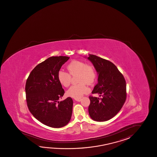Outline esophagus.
Instances as JSON below:
<instances>
[{
	"instance_id": "esophagus-1",
	"label": "esophagus",
	"mask_w": 157,
	"mask_h": 157,
	"mask_svg": "<svg viewBox=\"0 0 157 157\" xmlns=\"http://www.w3.org/2000/svg\"><path fill=\"white\" fill-rule=\"evenodd\" d=\"M74 100H75V101H80V100H81V98H74Z\"/></svg>"
}]
</instances>
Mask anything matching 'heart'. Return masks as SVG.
Segmentation results:
<instances>
[{
    "instance_id": "obj_1",
    "label": "heart",
    "mask_w": 157,
    "mask_h": 157,
    "mask_svg": "<svg viewBox=\"0 0 157 157\" xmlns=\"http://www.w3.org/2000/svg\"><path fill=\"white\" fill-rule=\"evenodd\" d=\"M69 73L60 70L58 71L57 79L59 83L65 87H69L71 83V76L77 74L78 84L73 85L67 91L66 94L74 98H80L84 94L89 92L87 84H92L96 79V72L91 65L79 60H73L67 66Z\"/></svg>"
}]
</instances>
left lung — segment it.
Wrapping results in <instances>:
<instances>
[{
    "instance_id": "1",
    "label": "left lung",
    "mask_w": 157,
    "mask_h": 157,
    "mask_svg": "<svg viewBox=\"0 0 157 157\" xmlns=\"http://www.w3.org/2000/svg\"><path fill=\"white\" fill-rule=\"evenodd\" d=\"M88 59L98 74V83L92 94H98L101 98L90 95L88 113L96 121H105L113 117L125 103L126 85L125 78L112 62L95 55Z\"/></svg>"
}]
</instances>
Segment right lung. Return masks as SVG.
<instances>
[{"mask_svg":"<svg viewBox=\"0 0 157 157\" xmlns=\"http://www.w3.org/2000/svg\"><path fill=\"white\" fill-rule=\"evenodd\" d=\"M66 56L51 57L35 67L27 78V106L39 121L52 128H61L69 123L73 101L70 97L59 101L65 91L57 79L58 71L69 59Z\"/></svg>","mask_w":157,"mask_h":157,"instance_id":"right-lung-1","label":"right lung"}]
</instances>
